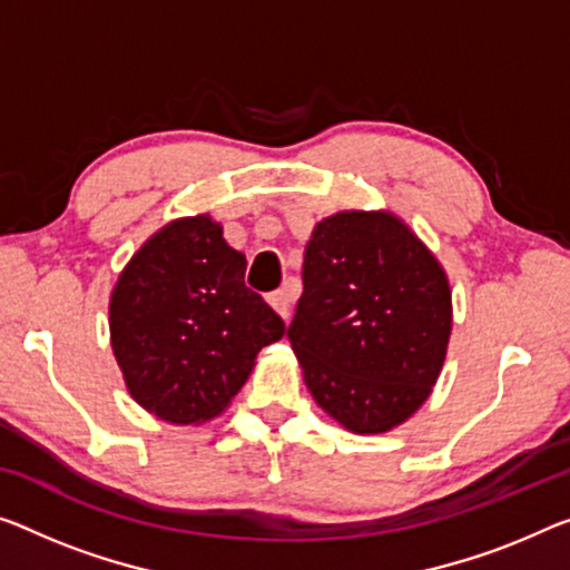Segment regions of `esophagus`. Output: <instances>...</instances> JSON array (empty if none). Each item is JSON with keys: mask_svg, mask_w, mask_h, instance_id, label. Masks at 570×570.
<instances>
[{"mask_svg": "<svg viewBox=\"0 0 570 570\" xmlns=\"http://www.w3.org/2000/svg\"><path fill=\"white\" fill-rule=\"evenodd\" d=\"M295 297H297V285L285 283L283 287H277L275 293L267 295V303L273 305V308L287 321V318H291V305H293Z\"/></svg>", "mask_w": 570, "mask_h": 570, "instance_id": "obj_1", "label": "esophagus"}]
</instances>
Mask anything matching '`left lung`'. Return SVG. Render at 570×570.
Here are the masks:
<instances>
[{"mask_svg": "<svg viewBox=\"0 0 570 570\" xmlns=\"http://www.w3.org/2000/svg\"><path fill=\"white\" fill-rule=\"evenodd\" d=\"M451 336V291L392 214L315 226L287 338L313 400L354 433H384L431 395Z\"/></svg>", "mask_w": 570, "mask_h": 570, "instance_id": "left-lung-1", "label": "left lung"}]
</instances>
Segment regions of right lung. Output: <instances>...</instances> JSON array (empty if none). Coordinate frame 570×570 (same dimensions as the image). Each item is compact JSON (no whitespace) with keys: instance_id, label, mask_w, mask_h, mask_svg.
Masks as SVG:
<instances>
[{"instance_id":"right-lung-1","label":"right lung","mask_w":570,"mask_h":570,"mask_svg":"<svg viewBox=\"0 0 570 570\" xmlns=\"http://www.w3.org/2000/svg\"><path fill=\"white\" fill-rule=\"evenodd\" d=\"M247 259L212 216L180 218L129 262L111 293L114 356L129 395L168 423H200L242 390L285 323L244 285Z\"/></svg>"}]
</instances>
